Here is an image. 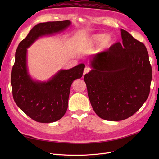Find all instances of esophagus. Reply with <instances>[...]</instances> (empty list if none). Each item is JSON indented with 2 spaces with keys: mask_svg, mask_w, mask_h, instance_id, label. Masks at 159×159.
Returning a JSON list of instances; mask_svg holds the SVG:
<instances>
[{
  "mask_svg": "<svg viewBox=\"0 0 159 159\" xmlns=\"http://www.w3.org/2000/svg\"><path fill=\"white\" fill-rule=\"evenodd\" d=\"M90 71V68H88V67H86V68H85L84 70V75L86 74H88V72Z\"/></svg>",
  "mask_w": 159,
  "mask_h": 159,
  "instance_id": "34e87169",
  "label": "esophagus"
}]
</instances>
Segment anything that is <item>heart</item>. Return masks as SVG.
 Listing matches in <instances>:
<instances>
[{"instance_id": "b5f03b06", "label": "heart", "mask_w": 159, "mask_h": 159, "mask_svg": "<svg viewBox=\"0 0 159 159\" xmlns=\"http://www.w3.org/2000/svg\"><path fill=\"white\" fill-rule=\"evenodd\" d=\"M101 42V44L103 48H108L111 46L113 43V38L110 34H93L91 36L88 42L89 46L97 45Z\"/></svg>"}]
</instances>
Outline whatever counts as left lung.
Here are the masks:
<instances>
[{
	"label": "left lung",
	"mask_w": 159,
	"mask_h": 159,
	"mask_svg": "<svg viewBox=\"0 0 159 159\" xmlns=\"http://www.w3.org/2000/svg\"><path fill=\"white\" fill-rule=\"evenodd\" d=\"M122 43L93 55L92 68L84 75L94 111L107 121L126 119L135 113L150 93L152 68L143 43L121 30Z\"/></svg>",
	"instance_id": "8db88e82"
}]
</instances>
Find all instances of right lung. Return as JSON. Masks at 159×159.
<instances>
[{
	"label": "right lung",
	"mask_w": 159,
	"mask_h": 159,
	"mask_svg": "<svg viewBox=\"0 0 159 159\" xmlns=\"http://www.w3.org/2000/svg\"><path fill=\"white\" fill-rule=\"evenodd\" d=\"M70 25V20L38 24L16 49L11 74L13 98L18 107L37 122L52 123L64 116L68 109L71 85L75 80L82 77L85 65L60 70L48 81H34L28 72L27 48L39 37L63 31Z\"/></svg>",
	"instance_id": "add662e5"
}]
</instances>
